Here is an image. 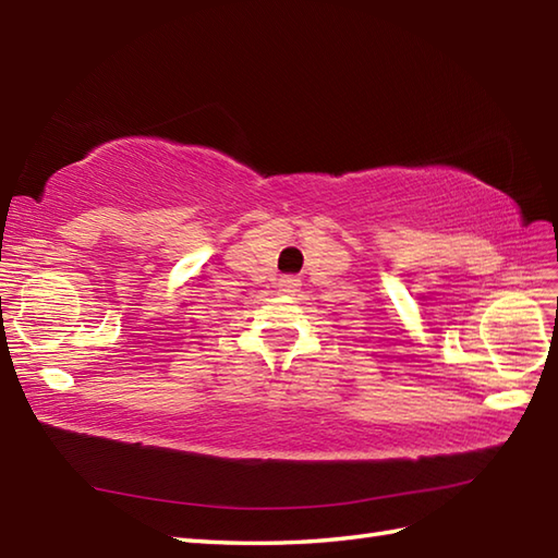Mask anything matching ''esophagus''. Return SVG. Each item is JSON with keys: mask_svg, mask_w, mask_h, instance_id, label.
Here are the masks:
<instances>
[{"mask_svg": "<svg viewBox=\"0 0 558 558\" xmlns=\"http://www.w3.org/2000/svg\"><path fill=\"white\" fill-rule=\"evenodd\" d=\"M300 278H292V276H286V278H280L278 280V290H280V294H294V292H300Z\"/></svg>", "mask_w": 558, "mask_h": 558, "instance_id": "obj_1", "label": "esophagus"}]
</instances>
